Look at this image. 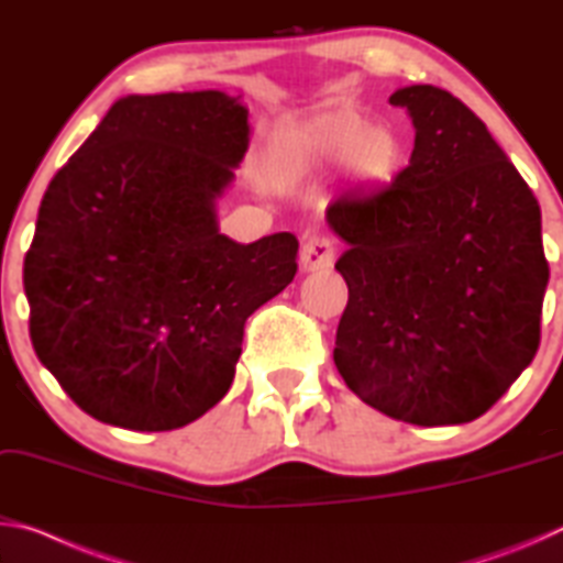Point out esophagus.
Here are the masks:
<instances>
[{
    "instance_id": "obj_1",
    "label": "esophagus",
    "mask_w": 563,
    "mask_h": 563,
    "mask_svg": "<svg viewBox=\"0 0 563 563\" xmlns=\"http://www.w3.org/2000/svg\"><path fill=\"white\" fill-rule=\"evenodd\" d=\"M335 255H338V247L330 235H320V233L310 235L300 247L302 271H308V273L328 271V268H332V263H335Z\"/></svg>"
}]
</instances>
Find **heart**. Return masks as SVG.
Here are the masks:
<instances>
[{
	"label": "heart",
	"mask_w": 563,
	"mask_h": 563,
	"mask_svg": "<svg viewBox=\"0 0 563 563\" xmlns=\"http://www.w3.org/2000/svg\"><path fill=\"white\" fill-rule=\"evenodd\" d=\"M273 156L292 174L347 161L350 176L367 188L389 184L402 166V141L387 126H369L355 109H330L283 129Z\"/></svg>",
	"instance_id": "heart-1"
}]
</instances>
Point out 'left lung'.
Returning <instances> with one entry per match:
<instances>
[{"label": "left lung", "mask_w": 563, "mask_h": 563, "mask_svg": "<svg viewBox=\"0 0 563 563\" xmlns=\"http://www.w3.org/2000/svg\"><path fill=\"white\" fill-rule=\"evenodd\" d=\"M409 111V164L328 206L347 251L350 298L335 367L362 402L399 422L482 417L541 340L549 263L541 208L484 121L450 91H395Z\"/></svg>", "instance_id": "left-lung-1"}]
</instances>
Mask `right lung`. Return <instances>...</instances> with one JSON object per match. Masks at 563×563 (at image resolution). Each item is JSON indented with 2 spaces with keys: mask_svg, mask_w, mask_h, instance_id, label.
<instances>
[{
  "mask_svg": "<svg viewBox=\"0 0 563 563\" xmlns=\"http://www.w3.org/2000/svg\"><path fill=\"white\" fill-rule=\"evenodd\" d=\"M247 141L223 91L126 97L46 188L24 258L32 345L99 422L166 432L206 415L245 320L295 278V235L218 233Z\"/></svg>",
  "mask_w": 563,
  "mask_h": 563,
  "instance_id": "add662e5",
  "label": "right lung"
}]
</instances>
